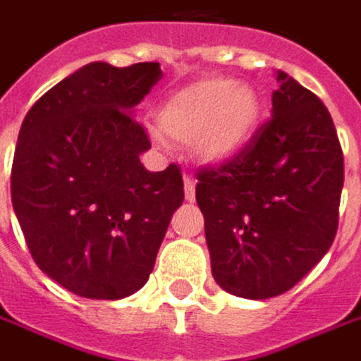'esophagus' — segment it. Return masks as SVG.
I'll list each match as a JSON object with an SVG mask.
<instances>
[{"label":"esophagus","mask_w":361,"mask_h":361,"mask_svg":"<svg viewBox=\"0 0 361 361\" xmlns=\"http://www.w3.org/2000/svg\"><path fill=\"white\" fill-rule=\"evenodd\" d=\"M185 199L195 201V178L191 174H185Z\"/></svg>","instance_id":"esophagus-1"}]
</instances>
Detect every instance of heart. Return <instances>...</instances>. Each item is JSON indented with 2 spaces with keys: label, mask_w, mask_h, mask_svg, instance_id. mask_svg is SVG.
I'll list each match as a JSON object with an SVG mask.
<instances>
[{
  "label": "heart",
  "mask_w": 361,
  "mask_h": 361,
  "mask_svg": "<svg viewBox=\"0 0 361 361\" xmlns=\"http://www.w3.org/2000/svg\"><path fill=\"white\" fill-rule=\"evenodd\" d=\"M158 121L166 137L195 143L203 162L224 164L252 140L261 121V98L252 86L207 75L172 92L160 106ZM162 133L154 131V137L162 142Z\"/></svg>",
  "instance_id": "b5f03b06"
}]
</instances>
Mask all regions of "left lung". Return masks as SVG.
<instances>
[{
    "mask_svg": "<svg viewBox=\"0 0 361 361\" xmlns=\"http://www.w3.org/2000/svg\"><path fill=\"white\" fill-rule=\"evenodd\" d=\"M273 113L246 147L197 172L212 273L221 290L267 300L294 288L331 248L343 152L321 98L277 71Z\"/></svg>",
    "mask_w": 361,
    "mask_h": 361,
    "instance_id": "left-lung-1",
    "label": "left lung"
}]
</instances>
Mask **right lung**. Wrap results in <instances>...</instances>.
Wrapping results in <instances>:
<instances>
[{"label": "right lung", "instance_id": "obj_1", "mask_svg": "<svg viewBox=\"0 0 361 361\" xmlns=\"http://www.w3.org/2000/svg\"><path fill=\"white\" fill-rule=\"evenodd\" d=\"M160 63L94 61L32 104L16 143L12 205L28 250L51 279L92 300L143 288L185 191L180 168L149 172L133 106Z\"/></svg>", "mask_w": 361, "mask_h": 361}]
</instances>
